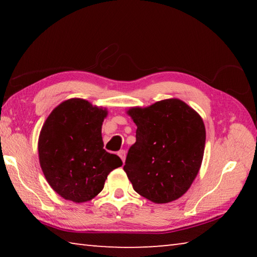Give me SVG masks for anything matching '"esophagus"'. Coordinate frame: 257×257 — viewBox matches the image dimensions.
<instances>
[{
	"mask_svg": "<svg viewBox=\"0 0 257 257\" xmlns=\"http://www.w3.org/2000/svg\"><path fill=\"white\" fill-rule=\"evenodd\" d=\"M118 155L121 158V160H122V162H124L125 160V151L124 150H121L118 152Z\"/></svg>",
	"mask_w": 257,
	"mask_h": 257,
	"instance_id": "esophagus-1",
	"label": "esophagus"
}]
</instances>
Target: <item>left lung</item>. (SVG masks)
<instances>
[{
  "label": "left lung",
  "mask_w": 257,
  "mask_h": 257,
  "mask_svg": "<svg viewBox=\"0 0 257 257\" xmlns=\"http://www.w3.org/2000/svg\"><path fill=\"white\" fill-rule=\"evenodd\" d=\"M137 125L123 170L135 191L163 204L181 197L201 168L205 125L185 102L163 99L149 107L128 111Z\"/></svg>",
  "instance_id": "1"
}]
</instances>
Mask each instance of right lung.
<instances>
[{
	"label": "right lung",
	"instance_id": "1",
	"mask_svg": "<svg viewBox=\"0 0 257 257\" xmlns=\"http://www.w3.org/2000/svg\"><path fill=\"white\" fill-rule=\"evenodd\" d=\"M105 108L71 98L47 116L38 139L43 173L61 197L82 203L99 194L107 175L122 165L118 155L103 149Z\"/></svg>",
	"mask_w": 257,
	"mask_h": 257
}]
</instances>
